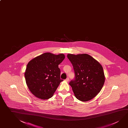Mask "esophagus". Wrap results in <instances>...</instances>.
I'll use <instances>...</instances> for the list:
<instances>
[{"instance_id":"34e87169","label":"esophagus","mask_w":128,"mask_h":128,"mask_svg":"<svg viewBox=\"0 0 128 128\" xmlns=\"http://www.w3.org/2000/svg\"><path fill=\"white\" fill-rule=\"evenodd\" d=\"M65 80L66 81H67V82H68V81H69V78L68 77V78H67Z\"/></svg>"}]
</instances>
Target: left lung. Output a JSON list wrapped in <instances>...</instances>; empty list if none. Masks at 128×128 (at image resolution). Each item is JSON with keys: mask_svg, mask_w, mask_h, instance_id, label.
<instances>
[{"mask_svg": "<svg viewBox=\"0 0 128 128\" xmlns=\"http://www.w3.org/2000/svg\"><path fill=\"white\" fill-rule=\"evenodd\" d=\"M72 64L75 78L69 83L76 98L87 102L100 92L105 77L102 65L87 54H67Z\"/></svg>", "mask_w": 128, "mask_h": 128, "instance_id": "1", "label": "left lung"}]
</instances>
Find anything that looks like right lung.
Here are the masks:
<instances>
[{"mask_svg": "<svg viewBox=\"0 0 128 128\" xmlns=\"http://www.w3.org/2000/svg\"><path fill=\"white\" fill-rule=\"evenodd\" d=\"M65 58L62 54L45 52L27 64L25 72L27 87L34 96L46 100L51 98L63 80L58 65Z\"/></svg>", "mask_w": 128, "mask_h": 128, "instance_id": "1", "label": "right lung"}]
</instances>
